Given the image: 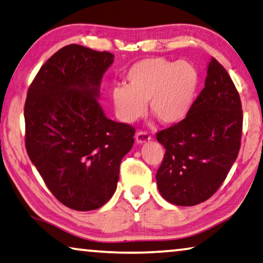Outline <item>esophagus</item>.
<instances>
[{
    "label": "esophagus",
    "mask_w": 263,
    "mask_h": 263,
    "mask_svg": "<svg viewBox=\"0 0 263 263\" xmlns=\"http://www.w3.org/2000/svg\"><path fill=\"white\" fill-rule=\"evenodd\" d=\"M150 139H151V136H148L146 132H138L136 135L137 144H145L150 142Z\"/></svg>",
    "instance_id": "esophagus-1"
}]
</instances>
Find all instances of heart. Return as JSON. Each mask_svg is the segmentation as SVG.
Returning <instances> with one entry per match:
<instances>
[{
	"instance_id": "heart-1",
	"label": "heart",
	"mask_w": 263,
	"mask_h": 263,
	"mask_svg": "<svg viewBox=\"0 0 263 263\" xmlns=\"http://www.w3.org/2000/svg\"><path fill=\"white\" fill-rule=\"evenodd\" d=\"M126 86H116L111 101L117 118L132 124L145 115L146 103L152 115L165 126L179 124L189 116L197 98L201 77L193 62L146 58L124 73Z\"/></svg>"
}]
</instances>
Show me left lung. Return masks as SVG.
Returning <instances> with one entry per match:
<instances>
[{"label":"left lung","instance_id":"1","mask_svg":"<svg viewBox=\"0 0 263 263\" xmlns=\"http://www.w3.org/2000/svg\"><path fill=\"white\" fill-rule=\"evenodd\" d=\"M240 96L217 60L208 64L204 88L189 116L157 133L165 155L157 171L163 198L193 206L210 198L237 158L242 136Z\"/></svg>","mask_w":263,"mask_h":263}]
</instances>
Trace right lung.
<instances>
[{
  "mask_svg": "<svg viewBox=\"0 0 263 263\" xmlns=\"http://www.w3.org/2000/svg\"><path fill=\"white\" fill-rule=\"evenodd\" d=\"M113 61L108 52L66 46L46 61L27 93V154L50 193L73 210L109 201L135 142V128L108 119L98 103Z\"/></svg>",
  "mask_w": 263,
  "mask_h": 263,
  "instance_id": "1",
  "label": "right lung"
}]
</instances>
